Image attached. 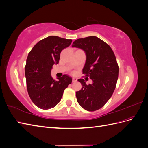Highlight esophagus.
<instances>
[{"label": "esophagus", "mask_w": 148, "mask_h": 148, "mask_svg": "<svg viewBox=\"0 0 148 148\" xmlns=\"http://www.w3.org/2000/svg\"><path fill=\"white\" fill-rule=\"evenodd\" d=\"M77 81V79H76V78H72V82H73V83L76 82Z\"/></svg>", "instance_id": "esophagus-1"}]
</instances>
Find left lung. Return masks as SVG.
Returning a JSON list of instances; mask_svg holds the SVG:
<instances>
[{"mask_svg":"<svg viewBox=\"0 0 148 148\" xmlns=\"http://www.w3.org/2000/svg\"><path fill=\"white\" fill-rule=\"evenodd\" d=\"M72 47L82 49L86 53L83 74L92 80L89 84L84 79L78 80L82 88L76 92L77 101L85 110H97L106 104L115 89L119 70L115 56L109 45L96 36L78 39Z\"/></svg>","mask_w":148,"mask_h":148,"instance_id":"obj_1","label":"left lung"}]
</instances>
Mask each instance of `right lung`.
<instances>
[{
	"instance_id": "right-lung-1",
	"label": "right lung",
	"mask_w": 148,
	"mask_h": 148,
	"mask_svg": "<svg viewBox=\"0 0 148 148\" xmlns=\"http://www.w3.org/2000/svg\"><path fill=\"white\" fill-rule=\"evenodd\" d=\"M71 42V39L50 36L35 44L28 53L25 68L26 87L30 99L40 109L54 107L72 82L68 75L56 81L51 75L53 65L59 64L61 51Z\"/></svg>"
}]
</instances>
